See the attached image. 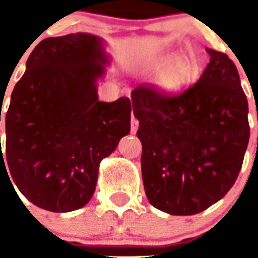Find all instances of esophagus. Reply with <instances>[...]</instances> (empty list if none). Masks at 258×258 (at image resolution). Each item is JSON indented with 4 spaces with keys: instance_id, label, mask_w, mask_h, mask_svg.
<instances>
[{
    "instance_id": "34e87169",
    "label": "esophagus",
    "mask_w": 258,
    "mask_h": 258,
    "mask_svg": "<svg viewBox=\"0 0 258 258\" xmlns=\"http://www.w3.org/2000/svg\"><path fill=\"white\" fill-rule=\"evenodd\" d=\"M138 127H139V120L133 115V117H131V134L137 133Z\"/></svg>"
}]
</instances>
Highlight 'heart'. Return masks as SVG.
<instances>
[{
	"mask_svg": "<svg viewBox=\"0 0 258 258\" xmlns=\"http://www.w3.org/2000/svg\"><path fill=\"white\" fill-rule=\"evenodd\" d=\"M170 61V58H162L157 64V70L161 71L163 67ZM192 75V68L190 62L179 61L175 66L171 67L165 76L162 78V86L165 87L169 92H176L183 88V86L190 80Z\"/></svg>",
	"mask_w": 258,
	"mask_h": 258,
	"instance_id": "heart-1",
	"label": "heart"
}]
</instances>
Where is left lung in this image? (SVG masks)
I'll return each instance as SVG.
<instances>
[{
	"mask_svg": "<svg viewBox=\"0 0 258 258\" xmlns=\"http://www.w3.org/2000/svg\"><path fill=\"white\" fill-rule=\"evenodd\" d=\"M208 53L204 74L187 88L166 92L142 84L131 93L146 196L172 216H192L220 201L248 147V100L238 71L225 53Z\"/></svg>",
	"mask_w": 258,
	"mask_h": 258,
	"instance_id": "obj_1",
	"label": "left lung"
}]
</instances>
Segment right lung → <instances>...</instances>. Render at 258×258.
Returning <instances> with one entry per match:
<instances>
[{"instance_id":"1","label":"right lung","mask_w":258,"mask_h":258,"mask_svg":"<svg viewBox=\"0 0 258 258\" xmlns=\"http://www.w3.org/2000/svg\"><path fill=\"white\" fill-rule=\"evenodd\" d=\"M105 62L96 36L45 38L34 46L14 87L0 167L38 208L67 213L88 204L99 163L130 133L128 97L97 100L96 79Z\"/></svg>"}]
</instances>
